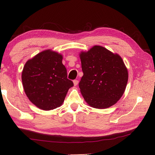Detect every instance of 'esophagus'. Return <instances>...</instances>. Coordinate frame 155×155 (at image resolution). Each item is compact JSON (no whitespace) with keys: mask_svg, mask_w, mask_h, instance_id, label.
<instances>
[{"mask_svg":"<svg viewBox=\"0 0 155 155\" xmlns=\"http://www.w3.org/2000/svg\"><path fill=\"white\" fill-rule=\"evenodd\" d=\"M73 83H74V86H77L78 85V80H74V81H73Z\"/></svg>","mask_w":155,"mask_h":155,"instance_id":"esophagus-1","label":"esophagus"}]
</instances>
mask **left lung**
Here are the masks:
<instances>
[{
    "instance_id": "obj_1",
    "label": "left lung",
    "mask_w": 155,
    "mask_h": 155,
    "mask_svg": "<svg viewBox=\"0 0 155 155\" xmlns=\"http://www.w3.org/2000/svg\"><path fill=\"white\" fill-rule=\"evenodd\" d=\"M83 76L78 83L84 99L96 109L114 105L124 94L128 71L120 55L101 46L80 54Z\"/></svg>"
}]
</instances>
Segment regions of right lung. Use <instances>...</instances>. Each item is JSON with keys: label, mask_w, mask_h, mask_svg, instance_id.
Instances as JSON below:
<instances>
[{"label": "right lung", "mask_w": 155, "mask_h": 155, "mask_svg": "<svg viewBox=\"0 0 155 155\" xmlns=\"http://www.w3.org/2000/svg\"><path fill=\"white\" fill-rule=\"evenodd\" d=\"M62 59L61 54L47 50L25 65L23 87L30 101L38 108L47 111L61 106L68 90L74 85L67 78Z\"/></svg>", "instance_id": "right-lung-1"}]
</instances>
